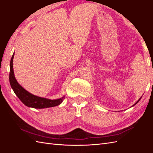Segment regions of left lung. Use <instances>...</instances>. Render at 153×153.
Listing matches in <instances>:
<instances>
[{"instance_id": "1", "label": "left lung", "mask_w": 153, "mask_h": 153, "mask_svg": "<svg viewBox=\"0 0 153 153\" xmlns=\"http://www.w3.org/2000/svg\"><path fill=\"white\" fill-rule=\"evenodd\" d=\"M139 100H140V99H139ZM139 100H138V101H137V102H136V103H135V104H134V105H136V104H137V103H138V101H139Z\"/></svg>"}]
</instances>
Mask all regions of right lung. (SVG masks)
Listing matches in <instances>:
<instances>
[{"label": "right lung", "instance_id": "right-lung-1", "mask_svg": "<svg viewBox=\"0 0 153 153\" xmlns=\"http://www.w3.org/2000/svg\"><path fill=\"white\" fill-rule=\"evenodd\" d=\"M13 57L14 53L12 55L10 61V82L14 92H15V94L18 96V98L23 103L27 106L34 108H45L58 106L62 102L65 96H63L62 98L60 99L51 100L32 94L30 92L24 89V88L18 84L15 77V75H14V71L13 68Z\"/></svg>", "mask_w": 153, "mask_h": 153}]
</instances>
